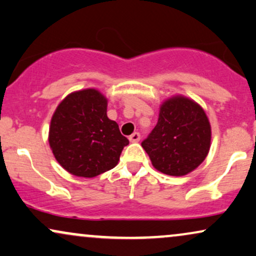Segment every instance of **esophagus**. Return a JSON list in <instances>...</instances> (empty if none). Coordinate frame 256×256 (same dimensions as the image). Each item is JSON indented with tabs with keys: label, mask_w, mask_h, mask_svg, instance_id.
Listing matches in <instances>:
<instances>
[{
	"label": "esophagus",
	"mask_w": 256,
	"mask_h": 256,
	"mask_svg": "<svg viewBox=\"0 0 256 256\" xmlns=\"http://www.w3.org/2000/svg\"><path fill=\"white\" fill-rule=\"evenodd\" d=\"M128 139H130L131 143H137V142L140 140V134H139L138 132H134V134H132L130 137H128Z\"/></svg>",
	"instance_id": "1"
}]
</instances>
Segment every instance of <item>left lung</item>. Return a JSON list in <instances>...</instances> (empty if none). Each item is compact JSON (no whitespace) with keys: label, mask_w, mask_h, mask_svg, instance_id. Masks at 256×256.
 <instances>
[{"label":"left lung","mask_w":256,"mask_h":256,"mask_svg":"<svg viewBox=\"0 0 256 256\" xmlns=\"http://www.w3.org/2000/svg\"><path fill=\"white\" fill-rule=\"evenodd\" d=\"M212 128L204 110L183 96L169 98L160 108L157 125L142 146L152 166L170 176H184L206 160Z\"/></svg>","instance_id":"1"}]
</instances>
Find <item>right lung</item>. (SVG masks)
<instances>
[{"label": "right lung", "instance_id": "obj_1", "mask_svg": "<svg viewBox=\"0 0 256 256\" xmlns=\"http://www.w3.org/2000/svg\"><path fill=\"white\" fill-rule=\"evenodd\" d=\"M108 99L98 90L70 93L50 120L48 142L64 170L78 177H92L118 164L128 139L108 117Z\"/></svg>", "mask_w": 256, "mask_h": 256}]
</instances>
